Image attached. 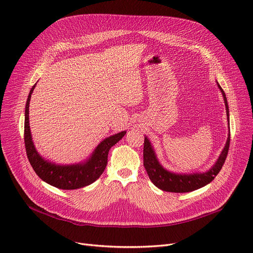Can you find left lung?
<instances>
[{
	"label": "left lung",
	"instance_id": "left-lung-1",
	"mask_svg": "<svg viewBox=\"0 0 253 253\" xmlns=\"http://www.w3.org/2000/svg\"><path fill=\"white\" fill-rule=\"evenodd\" d=\"M217 87L219 88L221 94L223 96L224 104H225V111H227V118L229 122V129H230V116H229V105L228 100L225 97L224 91L220 87V85L216 82ZM230 131V130H229ZM230 132L229 136L225 142L224 148L220 153L217 161L215 164L212 166L206 172H196V173H174L167 169H165L160 162L158 161V158L154 151L153 145L149 138L144 137V144H143V166L148 172V175L151 181L162 191L171 192V193H188L195 190L200 189L204 185L208 184L214 177L218 174V172L222 168V165L227 158L229 148H230Z\"/></svg>",
	"mask_w": 253,
	"mask_h": 253
}]
</instances>
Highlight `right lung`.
<instances>
[{"instance_id": "add662e5", "label": "right lung", "mask_w": 253, "mask_h": 253, "mask_svg": "<svg viewBox=\"0 0 253 253\" xmlns=\"http://www.w3.org/2000/svg\"><path fill=\"white\" fill-rule=\"evenodd\" d=\"M36 85L30 91L24 113V143L26 155L33 169L42 180L61 190H77L94 182L102 174L108 164L110 149L120 139H122L126 134V131L119 132L103 139L84 162L73 165H58L45 160L35 148L29 121L30 101Z\"/></svg>"}]
</instances>
